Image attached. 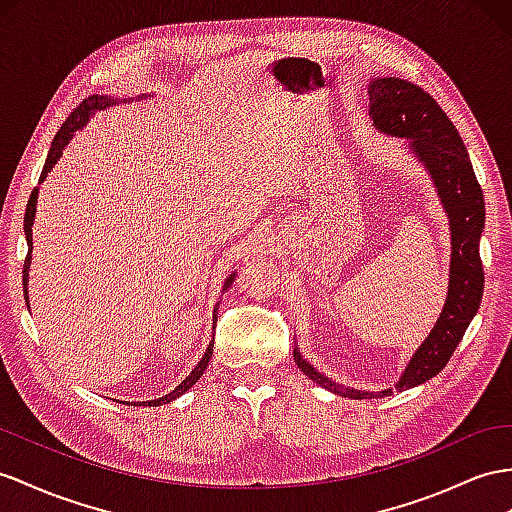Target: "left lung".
Here are the masks:
<instances>
[{"label": "left lung", "instance_id": "obj_1", "mask_svg": "<svg viewBox=\"0 0 512 512\" xmlns=\"http://www.w3.org/2000/svg\"><path fill=\"white\" fill-rule=\"evenodd\" d=\"M368 95L374 127L383 134L411 140L413 153L435 181L452 233L448 298L435 329L415 350L396 383V389L404 391L430 381L448 365L469 322L478 313L484 287L480 261L484 196L461 136L426 90L400 77H376L368 86ZM294 361L311 381L344 398H385L393 393V389L357 391L337 385L300 357L298 350H294Z\"/></svg>", "mask_w": 512, "mask_h": 512}]
</instances>
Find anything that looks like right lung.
I'll list each match as a JSON object with an SVG mask.
<instances>
[{
	"mask_svg": "<svg viewBox=\"0 0 512 512\" xmlns=\"http://www.w3.org/2000/svg\"><path fill=\"white\" fill-rule=\"evenodd\" d=\"M140 99V97H138ZM125 103L127 99H108V97H99V95H93V97H88V99H84L80 106H77L71 114H69V119L62 123V127L58 129V134L54 136V142H51V149H49V155H47V160H45V166H43V173H41V179L38 181H45V177H47V173H51V168L56 166V162L60 160V155H62V151H64V147H67L69 144V140L73 138V134L77 129H82L86 123H88V119H90V114H95L97 110H106V108H110V106H116V103ZM134 101V99H131ZM36 199H38V188H34L32 190V194H30V201H28V209H25V220H23V229H25V240H28V257H25V264H23V292H25V305H28V272H30V259H32V225H34V216H36ZM233 277H235V272L231 274V277L225 281V290L227 287L233 283ZM222 290V292H225ZM30 307V305H28ZM216 313H218V307L214 309V324H216ZM216 329V326H214ZM212 350H214V344H209L207 346V350H205V355H203V359L199 361V365H196V368L186 376V381H183L175 391H170L168 396H162V398H157V400H151V402H147L149 406L153 404V406H160V404H166V402H173L175 398H179L181 393H186L196 381H199V378L203 376V372L207 370V363H209V359H212ZM144 404V406H147ZM136 406V404H134Z\"/></svg>",
	"mask_w": 512,
	"mask_h": 512,
	"instance_id": "1",
	"label": "right lung"
}]
</instances>
